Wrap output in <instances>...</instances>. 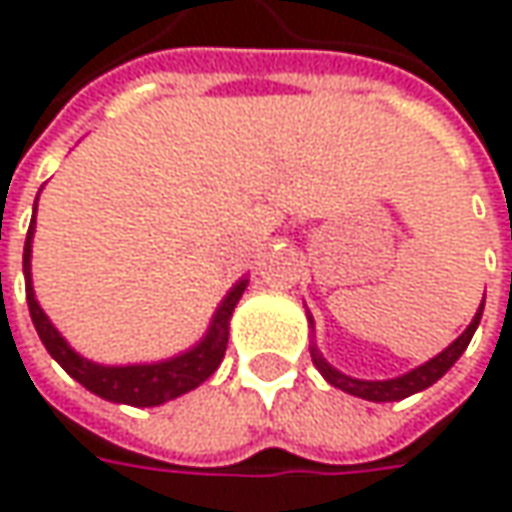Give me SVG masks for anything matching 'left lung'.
<instances>
[{
	"label": "left lung",
	"instance_id": "obj_1",
	"mask_svg": "<svg viewBox=\"0 0 512 512\" xmlns=\"http://www.w3.org/2000/svg\"><path fill=\"white\" fill-rule=\"evenodd\" d=\"M482 310H484V299L479 310H476V316H473V322L464 327V333L456 339L453 344H447L439 356H433L430 362L419 364V367H413V370H407L402 376H396V379H356V376H347L342 370H336L333 364L327 362L325 356H322V350L316 347V342L310 344V359L316 364V370L322 373L327 379V384H333V387H339L344 393H350V396H359V399H367V402H402L407 396H413V393H422L427 390L430 384H436L442 379L444 373L453 367V364L459 362V356H462L464 350H467V344L473 339V333H476V327L482 322ZM307 325L313 330V316L307 313Z\"/></svg>",
	"mask_w": 512,
	"mask_h": 512
}]
</instances>
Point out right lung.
<instances>
[{
    "instance_id": "obj_1",
    "label": "right lung",
    "mask_w": 512,
    "mask_h": 512,
    "mask_svg": "<svg viewBox=\"0 0 512 512\" xmlns=\"http://www.w3.org/2000/svg\"><path fill=\"white\" fill-rule=\"evenodd\" d=\"M33 233H36V205H33V222L28 227L25 256H22L30 319H33V327H36L39 339L45 344V350L82 387H88L90 393H96V396H102L108 402L130 404V407H156V404H165L170 399H176V396H182V393L196 390L199 384L216 373V367L225 359L227 336H230V316H233V310H236L242 293H245L247 279H239L236 285L227 290V296L219 302L210 325H207V333L193 347H187L185 353L162 359V362L99 364L79 356L68 344V339L53 327L48 313L36 302L33 279H30Z\"/></svg>"
}]
</instances>
